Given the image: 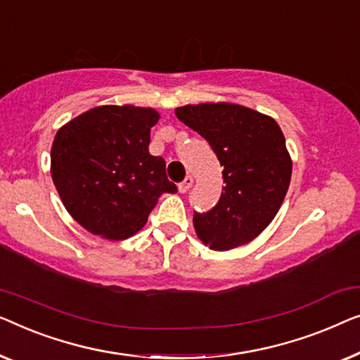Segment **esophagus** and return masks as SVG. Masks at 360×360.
I'll use <instances>...</instances> for the list:
<instances>
[{"label": "esophagus", "mask_w": 360, "mask_h": 360, "mask_svg": "<svg viewBox=\"0 0 360 360\" xmlns=\"http://www.w3.org/2000/svg\"><path fill=\"white\" fill-rule=\"evenodd\" d=\"M192 184H194V178L191 174H187L186 179L179 182V192H187L192 187Z\"/></svg>", "instance_id": "obj_1"}]
</instances>
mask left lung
Segmentation results:
<instances>
[{
  "label": "left lung",
  "mask_w": 360,
  "mask_h": 360,
  "mask_svg": "<svg viewBox=\"0 0 360 360\" xmlns=\"http://www.w3.org/2000/svg\"><path fill=\"white\" fill-rule=\"evenodd\" d=\"M176 115L209 141L224 166L220 200L205 214L194 212L197 236L215 251L252 241L274 220L290 184L281 127L269 115L230 103L184 105Z\"/></svg>",
  "instance_id": "obj_1"
}]
</instances>
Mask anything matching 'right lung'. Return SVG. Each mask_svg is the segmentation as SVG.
<instances>
[{
	"label": "right lung",
	"instance_id": "1",
	"mask_svg": "<svg viewBox=\"0 0 360 360\" xmlns=\"http://www.w3.org/2000/svg\"><path fill=\"white\" fill-rule=\"evenodd\" d=\"M151 108L99 105L55 135L52 179L65 209L83 229L125 240L146 224L163 192H178L161 156L150 155Z\"/></svg>",
	"mask_w": 360,
	"mask_h": 360
}]
</instances>
